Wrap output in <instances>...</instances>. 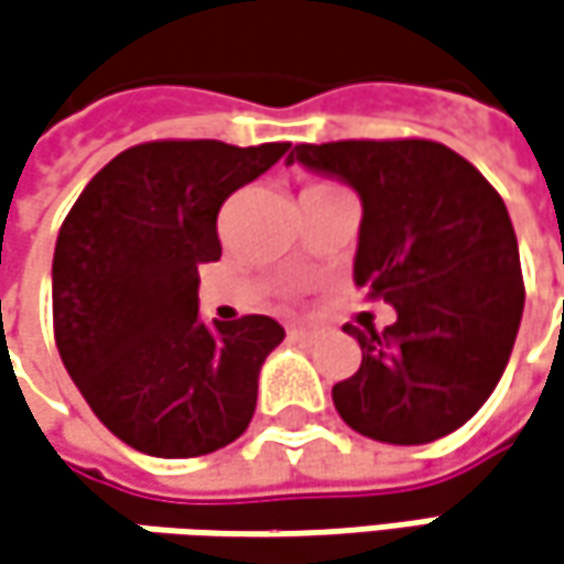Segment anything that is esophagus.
<instances>
[{"instance_id":"34e87169","label":"esophagus","mask_w":564,"mask_h":564,"mask_svg":"<svg viewBox=\"0 0 564 564\" xmlns=\"http://www.w3.org/2000/svg\"><path fill=\"white\" fill-rule=\"evenodd\" d=\"M286 338L296 341V345H313L315 338H318V332H315V328H290Z\"/></svg>"}]
</instances>
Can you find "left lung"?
Listing matches in <instances>:
<instances>
[{
    "label": "left lung",
    "mask_w": 564,
    "mask_h": 564,
    "mask_svg": "<svg viewBox=\"0 0 564 564\" xmlns=\"http://www.w3.org/2000/svg\"><path fill=\"white\" fill-rule=\"evenodd\" d=\"M286 162L350 184L364 204L354 283L395 322L354 328L360 370L332 389L357 434L431 444L463 427L501 380L523 315V274L501 194L434 140L300 143Z\"/></svg>",
    "instance_id": "obj_1"
}]
</instances>
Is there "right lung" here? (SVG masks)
Returning a JSON list of instances; mask_svg holds the SVG:
<instances>
[{
  "mask_svg": "<svg viewBox=\"0 0 564 564\" xmlns=\"http://www.w3.org/2000/svg\"><path fill=\"white\" fill-rule=\"evenodd\" d=\"M290 143L155 140L115 155L73 204L53 251V335L98 421L140 453L204 456L249 427L271 315L207 325L197 264L223 254V200Z\"/></svg>",
  "mask_w": 564,
  "mask_h": 564,
  "instance_id": "1",
  "label": "right lung"
}]
</instances>
